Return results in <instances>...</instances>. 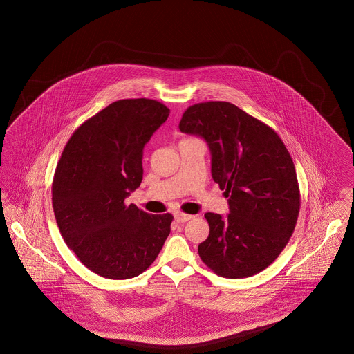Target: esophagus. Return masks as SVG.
Instances as JSON below:
<instances>
[{"instance_id": "obj_1", "label": "esophagus", "mask_w": 354, "mask_h": 354, "mask_svg": "<svg viewBox=\"0 0 354 354\" xmlns=\"http://www.w3.org/2000/svg\"><path fill=\"white\" fill-rule=\"evenodd\" d=\"M191 219H194L192 215H187V214H183V212H176V214H175V220H176L178 223H185V221H188V220Z\"/></svg>"}]
</instances>
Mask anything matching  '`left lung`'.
Segmentation results:
<instances>
[{"label": "left lung", "mask_w": 354, "mask_h": 354, "mask_svg": "<svg viewBox=\"0 0 354 354\" xmlns=\"http://www.w3.org/2000/svg\"><path fill=\"white\" fill-rule=\"evenodd\" d=\"M179 129L207 142L212 178L230 198L227 218L204 215L209 235L198 247L203 263L227 279L266 270L286 248L300 211L286 145L270 126L230 102L189 106Z\"/></svg>", "instance_id": "8db88e82"}]
</instances>
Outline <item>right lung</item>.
I'll return each instance as SVG.
<instances>
[{"label":"right lung","mask_w":354,"mask_h":354,"mask_svg":"<svg viewBox=\"0 0 354 354\" xmlns=\"http://www.w3.org/2000/svg\"><path fill=\"white\" fill-rule=\"evenodd\" d=\"M163 103L113 102L68 139L53 179L59 232L86 268L111 280L147 270L171 231V214L150 215L124 199L143 178L145 145L167 120Z\"/></svg>","instance_id":"right-lung-1"}]
</instances>
